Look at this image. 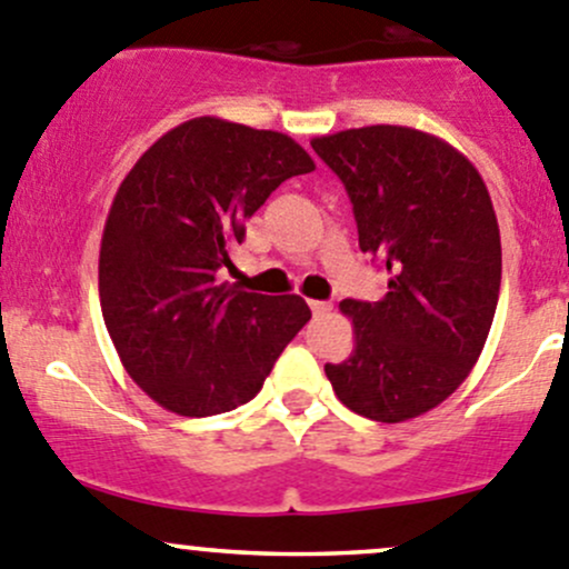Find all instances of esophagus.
Masks as SVG:
<instances>
[{
	"label": "esophagus",
	"instance_id": "34e87169",
	"mask_svg": "<svg viewBox=\"0 0 569 569\" xmlns=\"http://www.w3.org/2000/svg\"><path fill=\"white\" fill-rule=\"evenodd\" d=\"M308 306H311V311H313V317H321V313H327L330 311V302H321V300H311L308 302Z\"/></svg>",
	"mask_w": 569,
	"mask_h": 569
}]
</instances>
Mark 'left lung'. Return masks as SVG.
Returning <instances> with one entry per match:
<instances>
[{"instance_id": "obj_1", "label": "left lung", "mask_w": 569, "mask_h": 569, "mask_svg": "<svg viewBox=\"0 0 569 569\" xmlns=\"http://www.w3.org/2000/svg\"><path fill=\"white\" fill-rule=\"evenodd\" d=\"M352 200L360 250L382 261L380 302L343 300L355 347L325 375L358 416L399 423L462 386L485 349L501 289V233L479 170L407 126L311 140Z\"/></svg>"}]
</instances>
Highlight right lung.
Segmentation results:
<instances>
[{
    "label": "right lung",
    "instance_id": "right-lung-1",
    "mask_svg": "<svg viewBox=\"0 0 569 569\" xmlns=\"http://www.w3.org/2000/svg\"><path fill=\"white\" fill-rule=\"evenodd\" d=\"M317 168L280 131L192 118L159 137L109 209L99 256L104 325L131 380L164 410L203 418L261 391L311 308L220 283L244 220Z\"/></svg>",
    "mask_w": 569,
    "mask_h": 569
}]
</instances>
